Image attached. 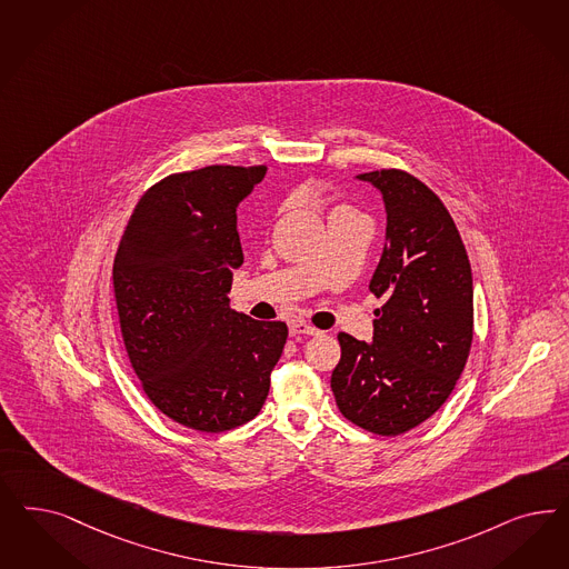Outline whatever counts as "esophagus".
<instances>
[{
  "mask_svg": "<svg viewBox=\"0 0 569 569\" xmlns=\"http://www.w3.org/2000/svg\"><path fill=\"white\" fill-rule=\"evenodd\" d=\"M289 332H291V337H301V335H318L320 330L313 329L312 325H308V322H291Z\"/></svg>",
  "mask_w": 569,
  "mask_h": 569,
  "instance_id": "1",
  "label": "esophagus"
}]
</instances>
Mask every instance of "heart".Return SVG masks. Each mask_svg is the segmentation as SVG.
<instances>
[{
  "label": "heart",
  "mask_w": 569,
  "mask_h": 569,
  "mask_svg": "<svg viewBox=\"0 0 569 569\" xmlns=\"http://www.w3.org/2000/svg\"><path fill=\"white\" fill-rule=\"evenodd\" d=\"M339 209H348V207H337V209H335V211H339Z\"/></svg>",
  "instance_id": "obj_1"
}]
</instances>
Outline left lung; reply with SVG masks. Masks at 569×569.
Here are the masks:
<instances>
[{"mask_svg": "<svg viewBox=\"0 0 569 569\" xmlns=\"http://www.w3.org/2000/svg\"><path fill=\"white\" fill-rule=\"evenodd\" d=\"M386 201V249L368 284L372 341L339 332L330 387L348 421L400 436L433 417L473 341V276L459 228L440 197L402 169L360 173Z\"/></svg>", "mask_w": 569, "mask_h": 569, "instance_id": "left-lung-1", "label": "left lung"}]
</instances>
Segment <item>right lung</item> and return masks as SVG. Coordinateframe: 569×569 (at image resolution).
<instances>
[{
    "mask_svg": "<svg viewBox=\"0 0 569 569\" xmlns=\"http://www.w3.org/2000/svg\"><path fill=\"white\" fill-rule=\"evenodd\" d=\"M266 166H209L152 183L129 216L112 289L129 362L171 421L221 433L256 419L289 329L232 312L237 207Z\"/></svg>",
    "mask_w": 569,
    "mask_h": 569,
    "instance_id": "1",
    "label": "right lung"
}]
</instances>
